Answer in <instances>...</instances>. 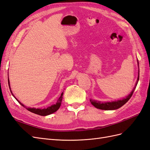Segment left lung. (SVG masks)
<instances>
[{"label": "left lung", "instance_id": "obj_1", "mask_svg": "<svg viewBox=\"0 0 150 150\" xmlns=\"http://www.w3.org/2000/svg\"><path fill=\"white\" fill-rule=\"evenodd\" d=\"M138 65L139 67V62L138 60ZM139 69L138 70V79L137 83H136V85L134 86V88H133L132 91L131 92V93L127 96L125 98H123L122 99H120V100H117L115 101H111V102H101V101H98L96 100H93L92 99H90V102L93 105L98 109H99V110H117L121 106L124 105L125 104H126L127 102L128 101L129 99L131 98V97L132 96V95L134 93V91L137 87V85L138 84V82L139 81Z\"/></svg>", "mask_w": 150, "mask_h": 150}]
</instances>
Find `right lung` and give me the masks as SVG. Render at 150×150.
Listing matches in <instances>:
<instances>
[{"mask_svg": "<svg viewBox=\"0 0 150 150\" xmlns=\"http://www.w3.org/2000/svg\"><path fill=\"white\" fill-rule=\"evenodd\" d=\"M8 86H9V89H10V91H11V93L12 94V96L14 97L16 100L19 103V104H21V105H22L23 107H24L25 108H26L27 110H28V111L33 112V113H35V114L36 115H40V116H47V115H49L52 114V113H54V112L57 111L59 108H60L61 106V102H62V96H63V92L61 93V96L59 97V98L58 99V100L57 101V103L55 104H53V105H51V106H49L48 108H44V109H39V108H25V106L23 104H22L18 99L14 96V95L13 94L12 91H11V86H10V82H9V79H8Z\"/></svg>", "mask_w": 150, "mask_h": 150, "instance_id": "right-lung-1", "label": "right lung"}]
</instances>
